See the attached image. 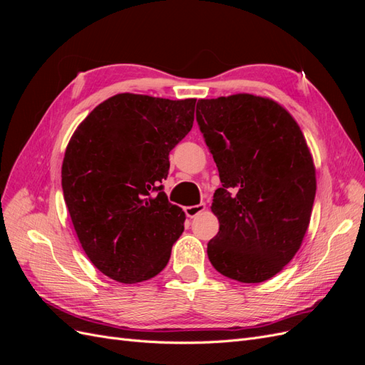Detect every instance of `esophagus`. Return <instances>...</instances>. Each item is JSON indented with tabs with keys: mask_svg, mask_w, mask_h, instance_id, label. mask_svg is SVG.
<instances>
[{
	"mask_svg": "<svg viewBox=\"0 0 365 365\" xmlns=\"http://www.w3.org/2000/svg\"><path fill=\"white\" fill-rule=\"evenodd\" d=\"M204 210H205V204H204V202L197 204V205H189V207H184V212H185L187 217H195V216L200 215L201 212H204Z\"/></svg>",
	"mask_w": 365,
	"mask_h": 365,
	"instance_id": "esophagus-1",
	"label": "esophagus"
}]
</instances>
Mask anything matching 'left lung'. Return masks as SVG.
I'll return each mask as SVG.
<instances>
[{
  "label": "left lung",
  "instance_id": "1",
  "mask_svg": "<svg viewBox=\"0 0 365 365\" xmlns=\"http://www.w3.org/2000/svg\"><path fill=\"white\" fill-rule=\"evenodd\" d=\"M196 120L222 182L208 259L228 279L268 280L300 250L311 220L317 180L303 132L282 105L252 94L201 98Z\"/></svg>",
  "mask_w": 365,
  "mask_h": 365
}]
</instances>
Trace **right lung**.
<instances>
[{
  "label": "right lung",
  "instance_id": "obj_1",
  "mask_svg": "<svg viewBox=\"0 0 365 365\" xmlns=\"http://www.w3.org/2000/svg\"><path fill=\"white\" fill-rule=\"evenodd\" d=\"M195 103L117 94L74 130L62 163L63 200L88 259L109 279L145 282L170 259L185 215L161 181L170 150L193 126Z\"/></svg>",
  "mask_w": 365,
  "mask_h": 365
}]
</instances>
